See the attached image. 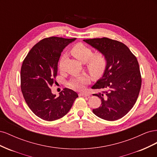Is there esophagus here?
<instances>
[{
  "label": "esophagus",
  "instance_id": "34e87169",
  "mask_svg": "<svg viewBox=\"0 0 157 157\" xmlns=\"http://www.w3.org/2000/svg\"><path fill=\"white\" fill-rule=\"evenodd\" d=\"M79 95H80V96H84V97H89V96H90V94H87V93H83V92H82V93H80V94H79Z\"/></svg>",
  "mask_w": 157,
  "mask_h": 157
}]
</instances>
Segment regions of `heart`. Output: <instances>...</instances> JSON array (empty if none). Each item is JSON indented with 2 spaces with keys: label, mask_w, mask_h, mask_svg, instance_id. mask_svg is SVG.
Instances as JSON below:
<instances>
[{
  "label": "heart",
  "mask_w": 157,
  "mask_h": 157,
  "mask_svg": "<svg viewBox=\"0 0 157 157\" xmlns=\"http://www.w3.org/2000/svg\"><path fill=\"white\" fill-rule=\"evenodd\" d=\"M72 54L78 59L82 62H86V67L89 73L95 77H99L104 73L107 67V60L106 56L101 52L94 54L92 48L82 43H77L71 48ZM65 56L63 54L59 61L58 67L59 69L63 67V63ZM89 77L86 74L80 75L71 79L69 86L75 90H82L85 85L89 82Z\"/></svg>",
  "instance_id": "b5f03b06"
}]
</instances>
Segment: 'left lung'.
Returning a JSON list of instances; mask_svg holds the SVG:
<instances>
[{
  "mask_svg": "<svg viewBox=\"0 0 157 157\" xmlns=\"http://www.w3.org/2000/svg\"><path fill=\"white\" fill-rule=\"evenodd\" d=\"M106 56L107 65L102 77L92 86L101 92L93 94L101 99V106L93 113L113 121L125 116L134 107L141 86L136 57L122 42L108 38L83 40Z\"/></svg>",
  "mask_w": 157,
  "mask_h": 157,
  "instance_id": "left-lung-1",
  "label": "left lung"
}]
</instances>
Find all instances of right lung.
<instances>
[{"instance_id": "add662e5", "label": "right lung", "mask_w": 157, "mask_h": 157, "mask_svg": "<svg viewBox=\"0 0 157 157\" xmlns=\"http://www.w3.org/2000/svg\"><path fill=\"white\" fill-rule=\"evenodd\" d=\"M75 40L46 38L33 47L23 61L21 89L23 98L33 113L44 121L62 118L78 97L77 92L69 88H64L57 97L50 88L56 82L61 53Z\"/></svg>"}]
</instances>
